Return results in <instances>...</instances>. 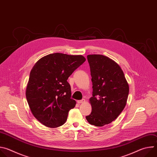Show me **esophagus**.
<instances>
[{"label":"esophagus","instance_id":"1","mask_svg":"<svg viewBox=\"0 0 157 157\" xmlns=\"http://www.w3.org/2000/svg\"><path fill=\"white\" fill-rule=\"evenodd\" d=\"M85 102V99H81V100H79V101H77V102H78V104H81V103H83V102Z\"/></svg>","mask_w":157,"mask_h":157}]
</instances>
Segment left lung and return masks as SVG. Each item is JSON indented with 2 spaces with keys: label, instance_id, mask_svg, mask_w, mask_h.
I'll use <instances>...</instances> for the list:
<instances>
[{
  "label": "left lung",
  "instance_id": "left-lung-1",
  "mask_svg": "<svg viewBox=\"0 0 157 157\" xmlns=\"http://www.w3.org/2000/svg\"><path fill=\"white\" fill-rule=\"evenodd\" d=\"M93 82L92 111L86 116L88 122L102 127L114 121L124 109L129 87L119 65L101 55H89Z\"/></svg>",
  "mask_w": 157,
  "mask_h": 157
}]
</instances>
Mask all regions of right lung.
Instances as JSON below:
<instances>
[{
    "instance_id": "right-lung-1",
    "label": "right lung",
    "mask_w": 157,
    "mask_h": 157,
    "mask_svg": "<svg viewBox=\"0 0 157 157\" xmlns=\"http://www.w3.org/2000/svg\"><path fill=\"white\" fill-rule=\"evenodd\" d=\"M85 61L82 55L55 53L41 58L33 67L26 98L33 115L43 125L55 128L66 121L76 105L67 80Z\"/></svg>"
}]
</instances>
